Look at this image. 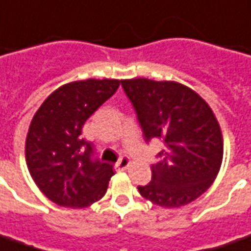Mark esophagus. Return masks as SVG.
<instances>
[{
  "instance_id": "esophagus-1",
  "label": "esophagus",
  "mask_w": 251,
  "mask_h": 251,
  "mask_svg": "<svg viewBox=\"0 0 251 251\" xmlns=\"http://www.w3.org/2000/svg\"><path fill=\"white\" fill-rule=\"evenodd\" d=\"M129 167V160L127 157H122L119 162L115 165L116 171H119V172H122V171H126V169Z\"/></svg>"
}]
</instances>
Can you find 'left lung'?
Returning a JSON list of instances; mask_svg holds the SVG:
<instances>
[{
    "label": "left lung",
    "instance_id": "8db88e82",
    "mask_svg": "<svg viewBox=\"0 0 251 251\" xmlns=\"http://www.w3.org/2000/svg\"><path fill=\"white\" fill-rule=\"evenodd\" d=\"M146 141L160 139V161L151 181L138 186L145 200L161 208L195 201L215 181L223 162V134L213 110L198 93L174 80H122Z\"/></svg>",
    "mask_w": 251,
    "mask_h": 251
}]
</instances>
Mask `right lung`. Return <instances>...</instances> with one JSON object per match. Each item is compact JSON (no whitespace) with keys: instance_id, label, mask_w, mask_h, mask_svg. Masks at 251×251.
Instances as JSON below:
<instances>
[{"instance_id":"add662e5","label":"right lung","mask_w":251,"mask_h":251,"mask_svg":"<svg viewBox=\"0 0 251 251\" xmlns=\"http://www.w3.org/2000/svg\"><path fill=\"white\" fill-rule=\"evenodd\" d=\"M120 86L117 79L67 83L50 94L32 117L25 161L38 188L60 206L87 208L102 198L113 167L93 160L83 124Z\"/></svg>"}]
</instances>
